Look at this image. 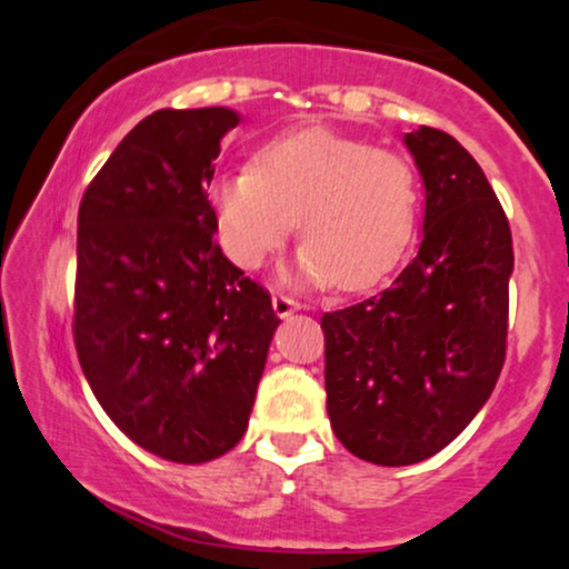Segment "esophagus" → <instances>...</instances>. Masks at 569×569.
I'll return each instance as SVG.
<instances>
[{
  "label": "esophagus",
  "instance_id": "1",
  "mask_svg": "<svg viewBox=\"0 0 569 569\" xmlns=\"http://www.w3.org/2000/svg\"><path fill=\"white\" fill-rule=\"evenodd\" d=\"M271 306H274V313H277L279 318H287V316L295 313V310L300 308V302L295 300V298H290V295L277 292L274 298H271Z\"/></svg>",
  "mask_w": 569,
  "mask_h": 569
}]
</instances>
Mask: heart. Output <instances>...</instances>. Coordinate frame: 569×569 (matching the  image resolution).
I'll use <instances>...</instances> for the list:
<instances>
[{
  "label": "heart",
  "mask_w": 569,
  "mask_h": 569,
  "mask_svg": "<svg viewBox=\"0 0 569 569\" xmlns=\"http://www.w3.org/2000/svg\"><path fill=\"white\" fill-rule=\"evenodd\" d=\"M209 197L220 243L240 269H261L298 217L306 243L295 269L302 282L365 290L407 251L419 183L401 152L306 129L271 139L251 168L217 178Z\"/></svg>",
  "instance_id": "heart-1"
}]
</instances>
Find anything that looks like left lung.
I'll list each match as a JSON object with an SVG mask.
<instances>
[{
    "mask_svg": "<svg viewBox=\"0 0 569 569\" xmlns=\"http://www.w3.org/2000/svg\"><path fill=\"white\" fill-rule=\"evenodd\" d=\"M425 181L422 243L378 295L323 313L326 409L349 453L425 461L495 391L508 349L512 236L477 160L446 131L403 137Z\"/></svg>",
    "mask_w": 569,
    "mask_h": 569,
    "instance_id": "1",
    "label": "left lung"
}]
</instances>
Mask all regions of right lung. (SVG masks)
I'll list each match as a JSON object with an SVG mask.
<instances>
[{"instance_id": "add662e5", "label": "right lung", "mask_w": 569, "mask_h": 569, "mask_svg": "<svg viewBox=\"0 0 569 569\" xmlns=\"http://www.w3.org/2000/svg\"><path fill=\"white\" fill-rule=\"evenodd\" d=\"M228 108H162L82 193L72 333L123 435L176 463L238 446L279 323L271 295L217 246L207 186Z\"/></svg>"}]
</instances>
